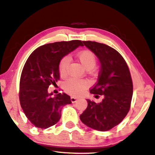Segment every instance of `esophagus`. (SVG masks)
I'll list each match as a JSON object with an SVG mask.
<instances>
[{"label": "esophagus", "mask_w": 155, "mask_h": 155, "mask_svg": "<svg viewBox=\"0 0 155 155\" xmlns=\"http://www.w3.org/2000/svg\"><path fill=\"white\" fill-rule=\"evenodd\" d=\"M77 99H77V98H76V97H71V101L72 103L76 102Z\"/></svg>", "instance_id": "esophagus-1"}]
</instances>
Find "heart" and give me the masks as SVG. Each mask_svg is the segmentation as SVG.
I'll return each instance as SVG.
<instances>
[{"instance_id":"1","label":"heart","mask_w":155,"mask_h":155,"mask_svg":"<svg viewBox=\"0 0 155 155\" xmlns=\"http://www.w3.org/2000/svg\"><path fill=\"white\" fill-rule=\"evenodd\" d=\"M76 57L87 70H91L97 65V58L94 53L89 50H83L77 53ZM70 58L68 56H64L61 58L58 63V72L61 77H65L68 73ZM89 87V82L87 80L70 78L64 83V89L68 94L74 97L83 95Z\"/></svg>"}]
</instances>
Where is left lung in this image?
I'll return each instance as SVG.
<instances>
[{"mask_svg": "<svg viewBox=\"0 0 155 155\" xmlns=\"http://www.w3.org/2000/svg\"><path fill=\"white\" fill-rule=\"evenodd\" d=\"M83 43L101 64L98 81L90 93L96 98L104 95V99L98 104L87 99V108L80 115V119L94 130L105 132L118 125L130 111L133 94L132 77L124 58L114 48L91 41Z\"/></svg>", "mask_w": 155, "mask_h": 155, "instance_id": "8db88e82", "label": "left lung"}]
</instances>
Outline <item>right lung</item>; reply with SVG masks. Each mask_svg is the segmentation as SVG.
Masks as SVG:
<instances>
[{
	"label": "right lung",
	"mask_w": 155,
	"mask_h": 155,
	"mask_svg": "<svg viewBox=\"0 0 155 155\" xmlns=\"http://www.w3.org/2000/svg\"><path fill=\"white\" fill-rule=\"evenodd\" d=\"M83 41L55 42L37 48L25 62L21 73L19 99L23 112L36 127L47 129L56 124L61 116L64 106L71 103L65 93L53 96L48 92L51 85L59 79L58 63L61 58Z\"/></svg>",
	"instance_id": "1"
}]
</instances>
